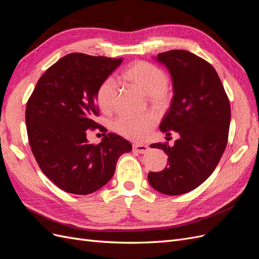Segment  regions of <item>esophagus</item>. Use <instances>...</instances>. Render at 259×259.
<instances>
[{
    "label": "esophagus",
    "instance_id": "34e87169",
    "mask_svg": "<svg viewBox=\"0 0 259 259\" xmlns=\"http://www.w3.org/2000/svg\"><path fill=\"white\" fill-rule=\"evenodd\" d=\"M149 147L147 145H142V144H134L133 145V150L137 153H146L148 151Z\"/></svg>",
    "mask_w": 259,
    "mask_h": 259
}]
</instances>
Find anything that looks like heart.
<instances>
[{
	"mask_svg": "<svg viewBox=\"0 0 259 259\" xmlns=\"http://www.w3.org/2000/svg\"><path fill=\"white\" fill-rule=\"evenodd\" d=\"M123 79L146 94L149 103L158 110H163L169 105L173 90L165 72L160 67L149 61L136 60L125 69ZM117 98L119 86L112 76H108L98 86L97 104L101 110L109 113L114 109ZM155 124L156 115L152 112L142 115L121 114L113 121L112 127L125 138L143 140L150 134Z\"/></svg>",
	"mask_w": 259,
	"mask_h": 259,
	"instance_id": "1",
	"label": "heart"
}]
</instances>
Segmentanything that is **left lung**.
Masks as SVG:
<instances>
[{"mask_svg": "<svg viewBox=\"0 0 259 259\" xmlns=\"http://www.w3.org/2000/svg\"><path fill=\"white\" fill-rule=\"evenodd\" d=\"M173 81L174 96L160 130L179 134L173 147L153 144L165 152L166 167L149 173L153 189L167 195L189 192L213 173L228 143L231 110L223 83L209 62L188 51L160 53Z\"/></svg>", "mask_w": 259, "mask_h": 259, "instance_id": "left-lung-1", "label": "left lung"}]
</instances>
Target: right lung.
Listing matches in <instances>:
<instances>
[{
  "instance_id": "obj_1",
  "label": "right lung",
  "mask_w": 259,
  "mask_h": 259,
  "mask_svg": "<svg viewBox=\"0 0 259 259\" xmlns=\"http://www.w3.org/2000/svg\"><path fill=\"white\" fill-rule=\"evenodd\" d=\"M123 58L71 53L38 79L26 107L28 139L34 158L52 182L73 194H90L114 174L120 155L132 145L108 133L98 145L89 144L90 131L106 128L95 122L98 86Z\"/></svg>"
}]
</instances>
